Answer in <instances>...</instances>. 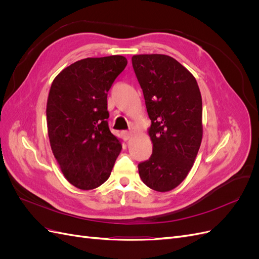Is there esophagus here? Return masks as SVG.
Listing matches in <instances>:
<instances>
[{"label":"esophagus","instance_id":"esophagus-1","mask_svg":"<svg viewBox=\"0 0 259 259\" xmlns=\"http://www.w3.org/2000/svg\"><path fill=\"white\" fill-rule=\"evenodd\" d=\"M132 135H133L132 132H128V131L122 132V136H123V138H124L125 140H128V139L132 137Z\"/></svg>","mask_w":259,"mask_h":259}]
</instances>
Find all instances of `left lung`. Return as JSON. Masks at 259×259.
Returning a JSON list of instances; mask_svg holds the SVG:
<instances>
[{
    "label": "left lung",
    "mask_w": 259,
    "mask_h": 259,
    "mask_svg": "<svg viewBox=\"0 0 259 259\" xmlns=\"http://www.w3.org/2000/svg\"><path fill=\"white\" fill-rule=\"evenodd\" d=\"M132 64L144 93L151 126L150 159L138 164L145 185L173 190L189 173L202 142V97L195 77L173 57L134 55Z\"/></svg>",
    "instance_id": "1"
}]
</instances>
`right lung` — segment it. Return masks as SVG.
<instances>
[{
  "label": "right lung",
  "mask_w": 259,
  "mask_h": 259,
  "mask_svg": "<svg viewBox=\"0 0 259 259\" xmlns=\"http://www.w3.org/2000/svg\"><path fill=\"white\" fill-rule=\"evenodd\" d=\"M127 65L120 55L85 58L55 77L46 105L53 154L70 184L82 190L103 185L122 144L109 130L107 96Z\"/></svg>",
  "instance_id": "obj_1"
}]
</instances>
